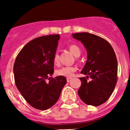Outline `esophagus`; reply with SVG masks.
<instances>
[{"mask_svg": "<svg viewBox=\"0 0 130 130\" xmlns=\"http://www.w3.org/2000/svg\"><path fill=\"white\" fill-rule=\"evenodd\" d=\"M72 80V78H67V82H70V81H71Z\"/></svg>", "mask_w": 130, "mask_h": 130, "instance_id": "esophagus-1", "label": "esophagus"}]
</instances>
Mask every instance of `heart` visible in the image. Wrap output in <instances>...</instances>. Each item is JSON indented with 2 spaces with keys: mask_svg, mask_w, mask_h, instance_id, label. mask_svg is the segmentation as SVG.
Wrapping results in <instances>:
<instances>
[{
  "mask_svg": "<svg viewBox=\"0 0 130 130\" xmlns=\"http://www.w3.org/2000/svg\"><path fill=\"white\" fill-rule=\"evenodd\" d=\"M69 50L70 52L75 56V57H79L81 53L80 48L76 44H71L69 46ZM53 61L55 65H58L59 63V56L57 53L54 54L53 58ZM77 70V68L74 66H65L58 69L56 71V73L58 75L63 76V77H72L74 73Z\"/></svg>",
  "mask_w": 130,
  "mask_h": 130,
  "instance_id": "1",
  "label": "heart"
}]
</instances>
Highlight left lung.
Segmentation results:
<instances>
[{
    "label": "left lung",
    "instance_id": "left-lung-1",
    "mask_svg": "<svg viewBox=\"0 0 130 130\" xmlns=\"http://www.w3.org/2000/svg\"><path fill=\"white\" fill-rule=\"evenodd\" d=\"M84 44L87 60L81 71L86 77H80L81 86L78 94L88 105L98 106L108 100L116 85L118 61L113 48L103 38L89 32L73 34ZM90 78V81L88 78Z\"/></svg>",
    "mask_w": 130,
    "mask_h": 130
}]
</instances>
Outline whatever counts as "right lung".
Masks as SVG:
<instances>
[{
  "mask_svg": "<svg viewBox=\"0 0 130 130\" xmlns=\"http://www.w3.org/2000/svg\"><path fill=\"white\" fill-rule=\"evenodd\" d=\"M59 39V35L34 39L22 48L14 62L15 86L25 100L37 109H48L54 105L67 83L63 76L51 77Z\"/></svg>",
  "mask_w": 130,
  "mask_h": 130,
  "instance_id": "1",
  "label": "right lung"
}]
</instances>
